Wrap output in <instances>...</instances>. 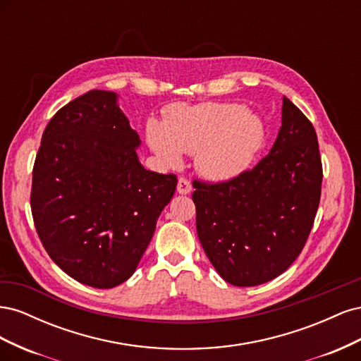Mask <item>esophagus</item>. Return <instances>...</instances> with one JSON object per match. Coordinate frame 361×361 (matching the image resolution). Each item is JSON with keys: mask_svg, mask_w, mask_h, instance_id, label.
Returning <instances> with one entry per match:
<instances>
[{"mask_svg": "<svg viewBox=\"0 0 361 361\" xmlns=\"http://www.w3.org/2000/svg\"><path fill=\"white\" fill-rule=\"evenodd\" d=\"M192 191V187H191V182L188 179L185 178H180L178 180V192L179 194H190Z\"/></svg>", "mask_w": 361, "mask_h": 361, "instance_id": "34e87169", "label": "esophagus"}]
</instances>
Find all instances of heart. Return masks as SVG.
I'll list each match as a JSON object with an SVG mask.
<instances>
[{
	"label": "heart",
	"instance_id": "heart-1",
	"mask_svg": "<svg viewBox=\"0 0 361 361\" xmlns=\"http://www.w3.org/2000/svg\"><path fill=\"white\" fill-rule=\"evenodd\" d=\"M264 126L241 104L176 105L164 123L150 122L146 138L155 155L176 166L182 154L211 180H228L245 171L264 145Z\"/></svg>",
	"mask_w": 361,
	"mask_h": 361
}]
</instances>
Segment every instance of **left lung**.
<instances>
[{
  "label": "left lung",
  "instance_id": "left-lung-1",
  "mask_svg": "<svg viewBox=\"0 0 361 361\" xmlns=\"http://www.w3.org/2000/svg\"><path fill=\"white\" fill-rule=\"evenodd\" d=\"M321 185L314 128L283 97L277 140L255 169L226 182H192L197 235L218 274L244 288L285 272L307 241Z\"/></svg>",
  "mask_w": 361,
  "mask_h": 361
}]
</instances>
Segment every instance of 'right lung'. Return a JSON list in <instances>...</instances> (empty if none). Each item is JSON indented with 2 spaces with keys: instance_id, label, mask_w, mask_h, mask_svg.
I'll return each instance as SVG.
<instances>
[{
  "instance_id": "obj_1",
  "label": "right lung",
  "mask_w": 361,
  "mask_h": 361,
  "mask_svg": "<svg viewBox=\"0 0 361 361\" xmlns=\"http://www.w3.org/2000/svg\"><path fill=\"white\" fill-rule=\"evenodd\" d=\"M117 93L90 90L56 113L32 169L31 214L49 257L82 285L134 274L178 178L146 170Z\"/></svg>"
}]
</instances>
